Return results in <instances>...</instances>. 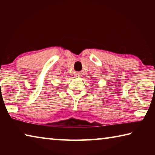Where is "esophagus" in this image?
Listing matches in <instances>:
<instances>
[{
	"label": "esophagus",
	"instance_id": "obj_1",
	"mask_svg": "<svg viewBox=\"0 0 155 155\" xmlns=\"http://www.w3.org/2000/svg\"><path fill=\"white\" fill-rule=\"evenodd\" d=\"M76 76H77V77H81V72L76 73Z\"/></svg>",
	"mask_w": 155,
	"mask_h": 155
}]
</instances>
